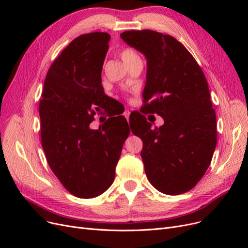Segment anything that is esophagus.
Returning <instances> with one entry per match:
<instances>
[{
    "label": "esophagus",
    "mask_w": 248,
    "mask_h": 248,
    "mask_svg": "<svg viewBox=\"0 0 248 248\" xmlns=\"http://www.w3.org/2000/svg\"><path fill=\"white\" fill-rule=\"evenodd\" d=\"M123 115H124V117H125L127 120H128V119H129V116H130V110L125 109L124 112H123Z\"/></svg>",
    "instance_id": "1"
}]
</instances>
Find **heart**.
Returning a JSON list of instances; mask_svg holds the SVG:
<instances>
[{"mask_svg":"<svg viewBox=\"0 0 248 248\" xmlns=\"http://www.w3.org/2000/svg\"><path fill=\"white\" fill-rule=\"evenodd\" d=\"M121 58L123 60L124 64L128 67L130 66L131 64H133L136 61H138V60H140V57L134 52L133 50H130V49H125L121 52Z\"/></svg>","mask_w":248,"mask_h":248,"instance_id":"heart-1","label":"heart"}]
</instances>
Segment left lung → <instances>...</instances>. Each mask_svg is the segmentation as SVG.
<instances>
[{"label":"left lung","instance_id":"1","mask_svg":"<svg viewBox=\"0 0 248 248\" xmlns=\"http://www.w3.org/2000/svg\"><path fill=\"white\" fill-rule=\"evenodd\" d=\"M120 37L147 60L142 110L164 121L152 128L140 112L133 117L131 130L142 140L146 175L160 192L188 191L204 176L216 147V115L207 79L174 37L151 30L126 31Z\"/></svg>","mask_w":248,"mask_h":248}]
</instances>
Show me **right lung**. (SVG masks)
Here are the masks:
<instances>
[{
  "label": "right lung",
  "mask_w": 248,
  "mask_h": 248,
  "mask_svg": "<svg viewBox=\"0 0 248 248\" xmlns=\"http://www.w3.org/2000/svg\"><path fill=\"white\" fill-rule=\"evenodd\" d=\"M110 36H78L46 74L39 106L41 142L48 166L65 188L80 199L100 196L114 182L129 126L123 116L90 127L95 111L108 100L101 85Z\"/></svg>",
  "instance_id": "add662e5"
}]
</instances>
